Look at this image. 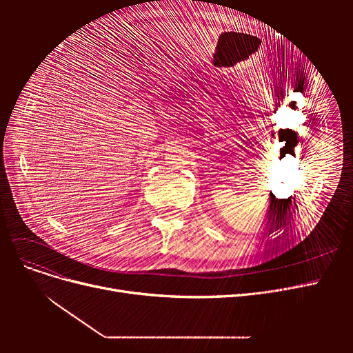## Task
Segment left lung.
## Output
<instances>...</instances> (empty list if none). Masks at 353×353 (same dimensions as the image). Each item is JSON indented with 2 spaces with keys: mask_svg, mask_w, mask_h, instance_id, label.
<instances>
[{
  "mask_svg": "<svg viewBox=\"0 0 353 353\" xmlns=\"http://www.w3.org/2000/svg\"><path fill=\"white\" fill-rule=\"evenodd\" d=\"M287 200H288V199H287ZM287 200H280V201H279V205H281V203H285Z\"/></svg>",
  "mask_w": 353,
  "mask_h": 353,
  "instance_id": "8db88e82",
  "label": "left lung"
}]
</instances>
